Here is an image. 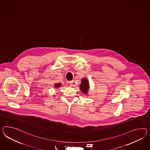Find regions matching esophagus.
I'll list each match as a JSON object with an SVG mask.
<instances>
[{
  "mask_svg": "<svg viewBox=\"0 0 150 150\" xmlns=\"http://www.w3.org/2000/svg\"><path fill=\"white\" fill-rule=\"evenodd\" d=\"M69 83L70 86H73V81H69Z\"/></svg>",
  "mask_w": 150,
  "mask_h": 150,
  "instance_id": "1",
  "label": "esophagus"
}]
</instances>
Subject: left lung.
<instances>
[{
    "mask_svg": "<svg viewBox=\"0 0 150 150\" xmlns=\"http://www.w3.org/2000/svg\"><path fill=\"white\" fill-rule=\"evenodd\" d=\"M80 88L81 92L86 93L88 89V81L86 78H83L81 80V83L80 85Z\"/></svg>",
    "mask_w": 150,
    "mask_h": 150,
    "instance_id": "8db88e82",
    "label": "left lung"
}]
</instances>
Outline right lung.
<instances>
[{"mask_svg":"<svg viewBox=\"0 0 150 150\" xmlns=\"http://www.w3.org/2000/svg\"><path fill=\"white\" fill-rule=\"evenodd\" d=\"M60 86H61V84H59V83H58V84H56L55 85V87L57 88H58Z\"/></svg>","mask_w":150,"mask_h":150,"instance_id":"obj_1","label":"right lung"}]
</instances>
